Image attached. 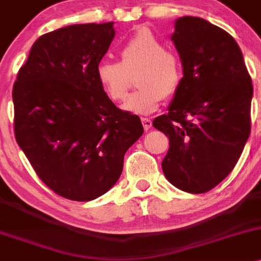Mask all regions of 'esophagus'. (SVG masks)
<instances>
[{"label":"esophagus","mask_w":261,"mask_h":261,"mask_svg":"<svg viewBox=\"0 0 261 261\" xmlns=\"http://www.w3.org/2000/svg\"><path fill=\"white\" fill-rule=\"evenodd\" d=\"M142 123H143V127H144L145 130L150 129V127H152V120L149 118H142Z\"/></svg>","instance_id":"1"}]
</instances>
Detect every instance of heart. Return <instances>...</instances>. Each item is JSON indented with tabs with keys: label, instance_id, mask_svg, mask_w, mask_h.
<instances>
[{
	"label": "heart",
	"instance_id": "1",
	"mask_svg": "<svg viewBox=\"0 0 261 261\" xmlns=\"http://www.w3.org/2000/svg\"><path fill=\"white\" fill-rule=\"evenodd\" d=\"M141 68L137 86L141 89L128 96L123 109L133 114H149L161 106L163 97L178 91L183 80V67L174 53L167 51L152 31L139 29L120 48V62L103 61L96 74L100 87L112 100L127 94L129 74Z\"/></svg>",
	"mask_w": 261,
	"mask_h": 261
}]
</instances>
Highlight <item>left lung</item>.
I'll use <instances>...</instances> for the list:
<instances>
[{"mask_svg":"<svg viewBox=\"0 0 261 261\" xmlns=\"http://www.w3.org/2000/svg\"><path fill=\"white\" fill-rule=\"evenodd\" d=\"M174 42L183 80L153 127L169 137L162 169L193 194L213 189L239 161L250 134L251 78L234 38L206 19L176 18Z\"/></svg>","mask_w":261,"mask_h":261,"instance_id":"1","label":"left lung"}]
</instances>
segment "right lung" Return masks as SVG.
<instances>
[{"instance_id": "add662e5", "label": "right lung", "mask_w": 261, "mask_h": 261, "mask_svg": "<svg viewBox=\"0 0 261 261\" xmlns=\"http://www.w3.org/2000/svg\"><path fill=\"white\" fill-rule=\"evenodd\" d=\"M113 23L71 24L41 36L13 85L16 141L41 180L71 200L107 193L144 132L141 118L117 108L97 80Z\"/></svg>"}]
</instances>
